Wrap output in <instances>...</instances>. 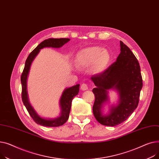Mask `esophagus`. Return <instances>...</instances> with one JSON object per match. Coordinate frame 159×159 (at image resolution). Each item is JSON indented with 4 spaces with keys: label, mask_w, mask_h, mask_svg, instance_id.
<instances>
[{
    "label": "esophagus",
    "mask_w": 159,
    "mask_h": 159,
    "mask_svg": "<svg viewBox=\"0 0 159 159\" xmlns=\"http://www.w3.org/2000/svg\"><path fill=\"white\" fill-rule=\"evenodd\" d=\"M88 89H89L88 85L86 83H83L81 86V89L82 90H88Z\"/></svg>",
    "instance_id": "1"
}]
</instances>
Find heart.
Returning a JSON list of instances; mask_svg holds the SVG:
<instances>
[{
  "label": "heart",
  "instance_id": "1",
  "mask_svg": "<svg viewBox=\"0 0 159 159\" xmlns=\"http://www.w3.org/2000/svg\"><path fill=\"white\" fill-rule=\"evenodd\" d=\"M110 57L105 49L99 47H90L80 51L77 56V61L80 65L84 67L90 66L94 74H100L108 67Z\"/></svg>",
  "mask_w": 159,
  "mask_h": 159
}]
</instances>
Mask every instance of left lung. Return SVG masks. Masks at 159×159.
I'll list each match as a JSON object with an SVG mask.
<instances>
[{
    "mask_svg": "<svg viewBox=\"0 0 159 159\" xmlns=\"http://www.w3.org/2000/svg\"><path fill=\"white\" fill-rule=\"evenodd\" d=\"M120 52L116 61L105 70L92 76L91 80L96 87L92 92L95 96L93 114L98 122L105 126H114L123 123L138 106L143 78L139 63L127 45L120 41ZM109 89H116L120 95L118 106L112 107L107 116L102 115L100 109L107 100Z\"/></svg>",
    "mask_w": 159,
    "mask_h": 159,
    "instance_id": "left-lung-1",
    "label": "left lung"
}]
</instances>
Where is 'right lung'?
Returning <instances> with one entry per match:
<instances>
[{
    "label": "right lung",
    "instance_id": "right-lung-1",
    "mask_svg": "<svg viewBox=\"0 0 159 159\" xmlns=\"http://www.w3.org/2000/svg\"><path fill=\"white\" fill-rule=\"evenodd\" d=\"M70 40L69 39H49L41 42L36 48L30 54L25 61V67L21 75L22 84V99L28 112L37 124L47 127H57L63 125L67 122L69 117V113L71 108V103L73 98L78 95L79 92L80 85H74L72 87L65 89L60 99V107L61 109V116L57 118L52 119H47L40 117L36 114L34 108L30 105L27 97V78L32 61L39 54L40 50L44 48H59L65 43Z\"/></svg>",
    "mask_w": 159,
    "mask_h": 159
}]
</instances>
